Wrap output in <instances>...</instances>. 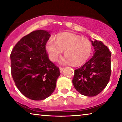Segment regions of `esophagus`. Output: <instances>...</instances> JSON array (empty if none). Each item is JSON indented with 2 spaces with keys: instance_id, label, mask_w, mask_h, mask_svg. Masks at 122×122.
I'll list each match as a JSON object with an SVG mask.
<instances>
[{
  "instance_id": "obj_1",
  "label": "esophagus",
  "mask_w": 122,
  "mask_h": 122,
  "mask_svg": "<svg viewBox=\"0 0 122 122\" xmlns=\"http://www.w3.org/2000/svg\"><path fill=\"white\" fill-rule=\"evenodd\" d=\"M63 70H64V68H62V67H60V72H62Z\"/></svg>"
}]
</instances>
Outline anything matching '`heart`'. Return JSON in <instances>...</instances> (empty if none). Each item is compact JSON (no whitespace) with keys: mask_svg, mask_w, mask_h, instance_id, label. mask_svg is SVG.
Returning <instances> with one entry per match:
<instances>
[{"mask_svg":"<svg viewBox=\"0 0 122 122\" xmlns=\"http://www.w3.org/2000/svg\"><path fill=\"white\" fill-rule=\"evenodd\" d=\"M46 49L50 58L56 61L63 50L65 56L61 58L62 65L72 64L79 66L86 62L92 53V44L89 40L82 39L77 35L64 33L58 35L57 40L50 38L47 42Z\"/></svg>","mask_w":122,"mask_h":122,"instance_id":"1","label":"heart"}]
</instances>
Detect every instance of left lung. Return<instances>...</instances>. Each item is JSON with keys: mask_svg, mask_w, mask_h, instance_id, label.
<instances>
[{"mask_svg": "<svg viewBox=\"0 0 122 122\" xmlns=\"http://www.w3.org/2000/svg\"><path fill=\"white\" fill-rule=\"evenodd\" d=\"M94 54L84 65L75 70L72 82L74 87L80 94L96 96L107 86L110 81L111 52L101 41H92Z\"/></svg>", "mask_w": 122, "mask_h": 122, "instance_id": "8db88e82", "label": "left lung"}]
</instances>
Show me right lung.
Instances as JSON below:
<instances>
[{"instance_id":"right-lung-1","label":"right lung","mask_w":122,"mask_h":122,"mask_svg":"<svg viewBox=\"0 0 122 122\" xmlns=\"http://www.w3.org/2000/svg\"><path fill=\"white\" fill-rule=\"evenodd\" d=\"M50 35L37 30L18 42L11 53V75L16 87L24 96L42 100L54 92L60 69L50 61L46 44Z\"/></svg>"}]
</instances>
